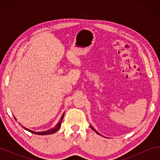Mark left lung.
I'll list each match as a JSON object with an SVG mask.
<instances>
[{"label":"left lung","mask_w":160,"mask_h":160,"mask_svg":"<svg viewBox=\"0 0 160 160\" xmlns=\"http://www.w3.org/2000/svg\"><path fill=\"white\" fill-rule=\"evenodd\" d=\"M90 127H91V128H92V130H93V131H95V132H97V134H99V132H97V131H96V130H94V128H92V126H90ZM99 135H100V134H99Z\"/></svg>","instance_id":"8db88e82"}]
</instances>
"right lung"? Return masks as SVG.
Here are the masks:
<instances>
[{
    "label": "right lung",
    "instance_id": "add662e5",
    "mask_svg": "<svg viewBox=\"0 0 160 160\" xmlns=\"http://www.w3.org/2000/svg\"><path fill=\"white\" fill-rule=\"evenodd\" d=\"M63 116H64V114H63V116H62L61 121H59V123L57 124V125H56V126H55V128H52L51 130H50V131H45V132H37L32 131H30V130H29V129H28V128H25V130H27V131H29V132H32V133H35V134H37V135H48V134H52V133H54V132H56V131H58V130L59 128H60L61 125V121H62V119H63Z\"/></svg>",
    "mask_w": 160,
    "mask_h": 160
}]
</instances>
